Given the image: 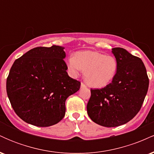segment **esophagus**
<instances>
[{
  "instance_id": "34e87169",
  "label": "esophagus",
  "mask_w": 154,
  "mask_h": 154,
  "mask_svg": "<svg viewBox=\"0 0 154 154\" xmlns=\"http://www.w3.org/2000/svg\"><path fill=\"white\" fill-rule=\"evenodd\" d=\"M86 87H87V86H86V85L85 84V83L83 82L81 83V88H86Z\"/></svg>"
}]
</instances>
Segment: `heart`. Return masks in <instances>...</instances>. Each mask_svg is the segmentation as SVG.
Segmentation results:
<instances>
[{
	"instance_id": "obj_1",
	"label": "heart",
	"mask_w": 154,
	"mask_h": 154,
	"mask_svg": "<svg viewBox=\"0 0 154 154\" xmlns=\"http://www.w3.org/2000/svg\"><path fill=\"white\" fill-rule=\"evenodd\" d=\"M72 75L77 76L81 70L85 71V79L93 88H103L115 77L118 63L115 57L95 51L77 52L67 62Z\"/></svg>"
}]
</instances>
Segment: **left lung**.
I'll return each instance as SVG.
<instances>
[{
  "instance_id": "8db88e82",
  "label": "left lung",
  "mask_w": 154,
  "mask_h": 154,
  "mask_svg": "<svg viewBox=\"0 0 154 154\" xmlns=\"http://www.w3.org/2000/svg\"><path fill=\"white\" fill-rule=\"evenodd\" d=\"M118 63L111 83L91 90L88 114L95 123L114 128L128 122L140 110L147 94L149 79L143 62L122 48H112Z\"/></svg>"
}]
</instances>
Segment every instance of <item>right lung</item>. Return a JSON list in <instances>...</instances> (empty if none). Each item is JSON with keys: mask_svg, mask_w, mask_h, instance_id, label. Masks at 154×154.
<instances>
[{"mask_svg": "<svg viewBox=\"0 0 154 154\" xmlns=\"http://www.w3.org/2000/svg\"><path fill=\"white\" fill-rule=\"evenodd\" d=\"M64 48L37 47L14 61L6 92L16 114L25 122L49 127L65 115V101L78 91L80 82L66 72Z\"/></svg>", "mask_w": 154, "mask_h": 154, "instance_id": "1", "label": "right lung"}]
</instances>
